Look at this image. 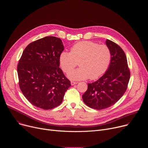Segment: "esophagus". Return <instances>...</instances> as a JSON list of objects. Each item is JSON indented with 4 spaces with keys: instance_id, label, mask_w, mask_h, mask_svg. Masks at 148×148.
I'll use <instances>...</instances> for the list:
<instances>
[{
    "instance_id": "obj_1",
    "label": "esophagus",
    "mask_w": 148,
    "mask_h": 148,
    "mask_svg": "<svg viewBox=\"0 0 148 148\" xmlns=\"http://www.w3.org/2000/svg\"><path fill=\"white\" fill-rule=\"evenodd\" d=\"M77 83H78L77 82H75V81H71V84L72 86H74V85H75V84H77Z\"/></svg>"
}]
</instances>
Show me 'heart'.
Returning a JSON list of instances; mask_svg holds the SVG:
<instances>
[{
    "mask_svg": "<svg viewBox=\"0 0 148 148\" xmlns=\"http://www.w3.org/2000/svg\"><path fill=\"white\" fill-rule=\"evenodd\" d=\"M111 60V51L109 47L90 41L78 42L72 46L70 52L63 51L59 57L60 66L66 73L79 62L80 68L68 74L69 78L73 80L99 78L107 71Z\"/></svg>",
    "mask_w": 148,
    "mask_h": 148,
    "instance_id": "b5f03b06",
    "label": "heart"
}]
</instances>
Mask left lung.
<instances>
[{"instance_id": "left-lung-1", "label": "left lung", "mask_w": 148, "mask_h": 148, "mask_svg": "<svg viewBox=\"0 0 148 148\" xmlns=\"http://www.w3.org/2000/svg\"><path fill=\"white\" fill-rule=\"evenodd\" d=\"M106 45L111 51L110 67L97 81L88 84L82 99L89 107L101 110L110 107L122 97L127 90L130 70L123 50L107 39Z\"/></svg>"}]
</instances>
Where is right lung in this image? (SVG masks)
Returning <instances> with one entry per match:
<instances>
[{"label":"right lung","instance_id":"right-lung-1","mask_svg":"<svg viewBox=\"0 0 148 148\" xmlns=\"http://www.w3.org/2000/svg\"><path fill=\"white\" fill-rule=\"evenodd\" d=\"M63 50L60 38L47 36L30 43L18 61L19 87L35 107L51 110L58 106L71 86L59 67V57Z\"/></svg>","mask_w":148,"mask_h":148}]
</instances>
